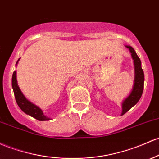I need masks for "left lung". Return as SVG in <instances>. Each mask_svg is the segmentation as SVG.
I'll return each instance as SVG.
<instances>
[{
    "label": "left lung",
    "mask_w": 159,
    "mask_h": 159,
    "mask_svg": "<svg viewBox=\"0 0 159 159\" xmlns=\"http://www.w3.org/2000/svg\"><path fill=\"white\" fill-rule=\"evenodd\" d=\"M126 48L130 50L132 57H133L134 68H135V78H134V84L131 93L124 100L122 103L121 116L125 114L138 102L142 96L144 86V73L141 67V61L132 47L126 46Z\"/></svg>",
    "instance_id": "obj_1"
}]
</instances>
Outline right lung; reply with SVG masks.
Returning a JSON list of instances; mask_svg holds the SVG:
<instances>
[{"instance_id": "add662e5", "label": "right lung", "mask_w": 159, "mask_h": 159, "mask_svg": "<svg viewBox=\"0 0 159 159\" xmlns=\"http://www.w3.org/2000/svg\"><path fill=\"white\" fill-rule=\"evenodd\" d=\"M12 87L13 89V93H14L15 99L16 101V103L20 106L25 114L29 115L33 118H36L38 121H48L50 120V118L46 117L43 115L42 110L38 107L37 106L31 103L30 101L24 97V95L21 92L16 81V71H13V77H12Z\"/></svg>"}]
</instances>
